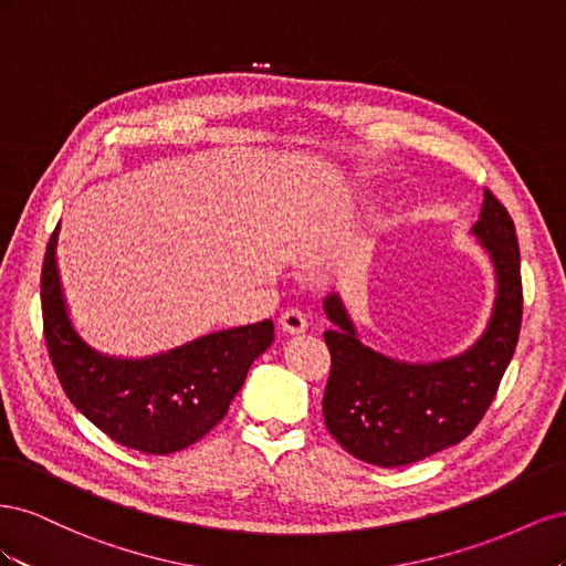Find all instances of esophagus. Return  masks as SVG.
<instances>
[{
	"mask_svg": "<svg viewBox=\"0 0 566 566\" xmlns=\"http://www.w3.org/2000/svg\"><path fill=\"white\" fill-rule=\"evenodd\" d=\"M279 323H281V328L285 331V333H290V335H297V333H304L306 331V316L300 312V310H287V312H283L281 314V318H279Z\"/></svg>",
	"mask_w": 566,
	"mask_h": 566,
	"instance_id": "1",
	"label": "esophagus"
}]
</instances>
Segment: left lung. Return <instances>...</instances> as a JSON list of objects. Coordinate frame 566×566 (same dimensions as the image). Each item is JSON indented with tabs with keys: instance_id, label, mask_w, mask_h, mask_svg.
<instances>
[{
	"instance_id": "8db88e82",
	"label": "left lung",
	"mask_w": 566,
	"mask_h": 566,
	"mask_svg": "<svg viewBox=\"0 0 566 566\" xmlns=\"http://www.w3.org/2000/svg\"><path fill=\"white\" fill-rule=\"evenodd\" d=\"M472 233L491 256L499 290L484 335L465 354L437 364L394 361L361 345L337 295L325 297L335 328L323 335L331 352L323 420L354 458L399 468L455 447L499 391L522 328V273L515 224L489 188Z\"/></svg>"
}]
</instances>
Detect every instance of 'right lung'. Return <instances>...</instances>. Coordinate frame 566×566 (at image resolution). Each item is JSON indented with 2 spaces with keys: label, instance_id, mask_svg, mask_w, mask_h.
Segmentation results:
<instances>
[{
  "label": "right lung",
  "instance_id": "1",
  "mask_svg": "<svg viewBox=\"0 0 566 566\" xmlns=\"http://www.w3.org/2000/svg\"><path fill=\"white\" fill-rule=\"evenodd\" d=\"M56 235L42 264V321L49 358L80 413L127 449L167 455L191 447L227 416L256 356L273 342V323L198 337L148 358L98 354L75 333L56 269Z\"/></svg>",
  "mask_w": 566,
  "mask_h": 566
}]
</instances>
